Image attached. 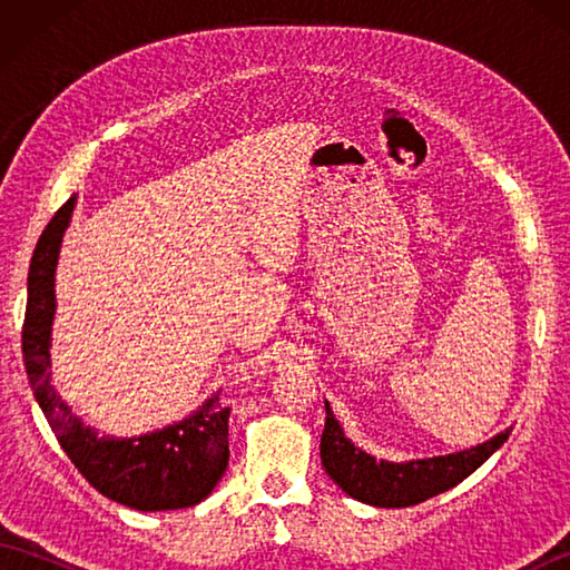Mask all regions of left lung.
<instances>
[{"instance_id":"1","label":"left lung","mask_w":570,"mask_h":570,"mask_svg":"<svg viewBox=\"0 0 570 570\" xmlns=\"http://www.w3.org/2000/svg\"><path fill=\"white\" fill-rule=\"evenodd\" d=\"M512 429H504L494 439L460 453L390 463L360 451L345 439L341 423L325 402V429L321 435V460L331 480L353 500L372 507H411L463 482L475 472L498 448L510 439Z\"/></svg>"}]
</instances>
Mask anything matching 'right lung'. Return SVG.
<instances>
[{"mask_svg": "<svg viewBox=\"0 0 570 570\" xmlns=\"http://www.w3.org/2000/svg\"><path fill=\"white\" fill-rule=\"evenodd\" d=\"M72 208L76 196L60 205L53 220L46 225L29 266L21 350L36 402L70 463L105 498L139 512L184 510L198 504L213 492L229 460V409L220 406L217 394L188 419L161 431L135 439H100L98 431L82 426V421L53 390L48 350L56 313V264Z\"/></svg>", "mask_w": 570, "mask_h": 570, "instance_id": "add662e5", "label": "right lung"}]
</instances>
